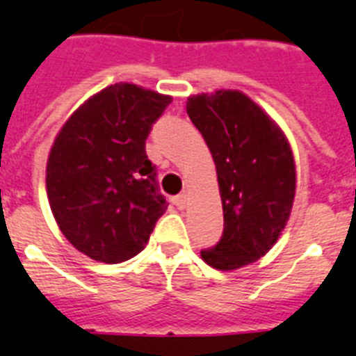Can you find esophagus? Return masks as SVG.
<instances>
[{
  "mask_svg": "<svg viewBox=\"0 0 356 356\" xmlns=\"http://www.w3.org/2000/svg\"><path fill=\"white\" fill-rule=\"evenodd\" d=\"M175 205L180 209V211H184V209L187 207V194H178L175 198Z\"/></svg>",
  "mask_w": 356,
  "mask_h": 356,
  "instance_id": "esophagus-1",
  "label": "esophagus"
}]
</instances>
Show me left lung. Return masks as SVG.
I'll return each mask as SVG.
<instances>
[{"mask_svg": "<svg viewBox=\"0 0 356 356\" xmlns=\"http://www.w3.org/2000/svg\"><path fill=\"white\" fill-rule=\"evenodd\" d=\"M187 115L212 154L223 205V236L202 250L223 272L261 259L277 243L296 198V160L277 122L238 90L187 99Z\"/></svg>", "mask_w": 356, "mask_h": 356, "instance_id": "1", "label": "left lung"}]
</instances>
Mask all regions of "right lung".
I'll return each instance as SVG.
<instances>
[{
	"instance_id": "obj_1",
	"label": "right lung",
	"mask_w": 356,
	"mask_h": 356,
	"mask_svg": "<svg viewBox=\"0 0 356 356\" xmlns=\"http://www.w3.org/2000/svg\"><path fill=\"white\" fill-rule=\"evenodd\" d=\"M171 95L117 83L91 95L57 133L47 163L51 214L79 252L122 263L144 250L167 202L145 138Z\"/></svg>"
}]
</instances>
